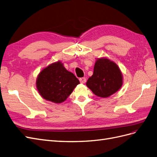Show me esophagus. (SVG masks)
<instances>
[{"mask_svg": "<svg viewBox=\"0 0 157 157\" xmlns=\"http://www.w3.org/2000/svg\"><path fill=\"white\" fill-rule=\"evenodd\" d=\"M79 82L81 83H85L86 82V78H79Z\"/></svg>", "mask_w": 157, "mask_h": 157, "instance_id": "34e87169", "label": "esophagus"}]
</instances>
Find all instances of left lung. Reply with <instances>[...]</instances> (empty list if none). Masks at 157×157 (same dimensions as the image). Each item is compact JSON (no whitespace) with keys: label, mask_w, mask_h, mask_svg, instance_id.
Returning a JSON list of instances; mask_svg holds the SVG:
<instances>
[{"label":"left lung","mask_w":157,"mask_h":157,"mask_svg":"<svg viewBox=\"0 0 157 157\" xmlns=\"http://www.w3.org/2000/svg\"><path fill=\"white\" fill-rule=\"evenodd\" d=\"M123 81L122 72L117 63L107 58H100L96 59L94 74L86 86L95 95L106 98L121 88Z\"/></svg>","instance_id":"obj_1"}]
</instances>
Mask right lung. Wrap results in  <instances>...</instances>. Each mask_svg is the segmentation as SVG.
Segmentation results:
<instances>
[{
  "label": "right lung",
  "instance_id": "right-lung-1",
  "mask_svg": "<svg viewBox=\"0 0 157 157\" xmlns=\"http://www.w3.org/2000/svg\"><path fill=\"white\" fill-rule=\"evenodd\" d=\"M79 83L74 74L67 71L61 61L52 63L40 72L36 82L39 94L55 103H61Z\"/></svg>",
  "mask_w": 157,
  "mask_h": 157
}]
</instances>
